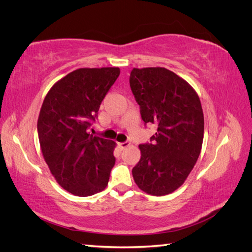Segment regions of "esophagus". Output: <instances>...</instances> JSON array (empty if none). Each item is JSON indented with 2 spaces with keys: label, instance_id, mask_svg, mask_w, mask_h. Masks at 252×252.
Masks as SVG:
<instances>
[{
  "label": "esophagus",
  "instance_id": "1",
  "mask_svg": "<svg viewBox=\"0 0 252 252\" xmlns=\"http://www.w3.org/2000/svg\"><path fill=\"white\" fill-rule=\"evenodd\" d=\"M129 145H130V143L129 142H122V143H119V146L121 147V149H125L127 148Z\"/></svg>",
  "mask_w": 252,
  "mask_h": 252
}]
</instances>
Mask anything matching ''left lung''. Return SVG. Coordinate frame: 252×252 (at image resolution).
I'll use <instances>...</instances> for the list:
<instances>
[{
	"label": "left lung",
	"mask_w": 252,
	"mask_h": 252,
	"mask_svg": "<svg viewBox=\"0 0 252 252\" xmlns=\"http://www.w3.org/2000/svg\"><path fill=\"white\" fill-rule=\"evenodd\" d=\"M129 83L145 125L158 126L150 143L139 146L134 182L148 194H169L185 182L201 154V101L185 80L166 68H133Z\"/></svg>",
	"instance_id": "8db88e82"
}]
</instances>
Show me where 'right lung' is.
<instances>
[{
  "instance_id": "right-lung-1",
  "label": "right lung",
  "mask_w": 252,
  "mask_h": 252,
  "mask_svg": "<svg viewBox=\"0 0 252 252\" xmlns=\"http://www.w3.org/2000/svg\"><path fill=\"white\" fill-rule=\"evenodd\" d=\"M120 68H80L58 81L45 96L37 133L45 162L68 192L88 196L108 184L116 143L88 133Z\"/></svg>"
}]
</instances>
